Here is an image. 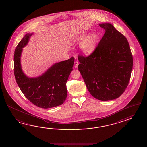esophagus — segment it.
Returning a JSON list of instances; mask_svg holds the SVG:
<instances>
[{"label": "esophagus", "instance_id": "1", "mask_svg": "<svg viewBox=\"0 0 147 147\" xmlns=\"http://www.w3.org/2000/svg\"><path fill=\"white\" fill-rule=\"evenodd\" d=\"M78 65H79V63H78V61H75V63H74V67H75V68H77Z\"/></svg>", "mask_w": 147, "mask_h": 147}]
</instances>
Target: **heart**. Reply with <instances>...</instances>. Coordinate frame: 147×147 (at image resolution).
<instances>
[{"label": "heart", "mask_w": 147, "mask_h": 147, "mask_svg": "<svg viewBox=\"0 0 147 147\" xmlns=\"http://www.w3.org/2000/svg\"><path fill=\"white\" fill-rule=\"evenodd\" d=\"M84 38L83 34L75 36L72 38V41L74 43L80 42ZM97 37L96 34H92L88 36L84 39L81 44V50L85 55H89L92 53L97 45Z\"/></svg>", "instance_id": "1"}]
</instances>
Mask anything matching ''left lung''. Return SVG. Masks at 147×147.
Instances as JSON below:
<instances>
[{
    "label": "left lung",
    "instance_id": "1",
    "mask_svg": "<svg viewBox=\"0 0 147 147\" xmlns=\"http://www.w3.org/2000/svg\"><path fill=\"white\" fill-rule=\"evenodd\" d=\"M105 32L92 53L79 55L78 69L88 90L98 100L119 98L128 86L133 58L127 38L109 23L99 25Z\"/></svg>",
    "mask_w": 147,
    "mask_h": 147
}]
</instances>
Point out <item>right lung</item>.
<instances>
[{
    "label": "right lung",
    "mask_w": 147,
    "mask_h": 147,
    "mask_svg": "<svg viewBox=\"0 0 147 147\" xmlns=\"http://www.w3.org/2000/svg\"><path fill=\"white\" fill-rule=\"evenodd\" d=\"M32 34H26L15 51L14 75L17 84L26 98L36 106L45 109L58 106L67 96L66 83L73 70L75 58L56 63L40 76L29 78L22 70L20 57L22 48L28 44Z\"/></svg>",
    "instance_id": "obj_1"
}]
</instances>
